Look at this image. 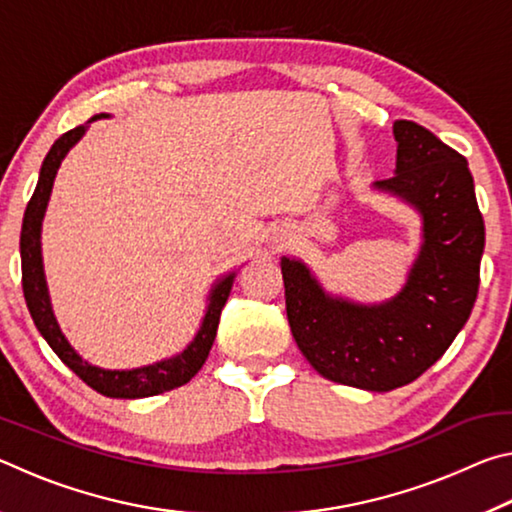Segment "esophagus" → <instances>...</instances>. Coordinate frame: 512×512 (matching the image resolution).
<instances>
[{"mask_svg":"<svg viewBox=\"0 0 512 512\" xmlns=\"http://www.w3.org/2000/svg\"><path fill=\"white\" fill-rule=\"evenodd\" d=\"M275 241H277V244H282V246H284V241H287V235H280V237H275Z\"/></svg>","mask_w":512,"mask_h":512,"instance_id":"obj_1","label":"esophagus"}]
</instances>
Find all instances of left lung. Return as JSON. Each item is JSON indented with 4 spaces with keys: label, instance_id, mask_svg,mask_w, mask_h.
Masks as SVG:
<instances>
[{
    "label": "left lung",
    "instance_id": "obj_1",
    "mask_svg": "<svg viewBox=\"0 0 512 512\" xmlns=\"http://www.w3.org/2000/svg\"><path fill=\"white\" fill-rule=\"evenodd\" d=\"M393 178L372 189L420 216V248L404 287L384 302L327 291L298 257H282L291 334L300 352L336 384L388 393L418 379L461 332L479 293L485 225L461 153L415 121L393 124Z\"/></svg>",
    "mask_w": 512,
    "mask_h": 512
}]
</instances>
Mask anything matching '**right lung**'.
Here are the masks:
<instances>
[{
    "label": "right lung",
    "mask_w": 512,
    "mask_h": 512,
    "mask_svg": "<svg viewBox=\"0 0 512 512\" xmlns=\"http://www.w3.org/2000/svg\"><path fill=\"white\" fill-rule=\"evenodd\" d=\"M103 117L110 115L101 112V115H94L90 121H85L83 126H76L74 131L60 135L54 146L49 149L45 162H42L36 192L31 196L22 221V289L24 300H27V307L31 311V318L33 323H36L38 332L42 334V339L49 343V348L58 354V359L63 361L69 370L76 372L85 384L101 395L117 397V400H140V397L160 395L187 384V381L203 368L207 354H210L212 343L216 339L221 309L225 307V300L230 296L232 282H235L237 273H225L212 284L210 296H207L205 316L201 320V327H198L196 336L187 343V348L183 352L173 354L169 359L131 370H110L85 361L81 354L72 348V343L67 341V336L58 325L54 307H51L45 262H42V221H45L51 189H54L56 173L60 169V164H63L65 155L72 151V146L79 144L85 133H88L92 121Z\"/></svg>",
    "instance_id": "add662e5"
}]
</instances>
